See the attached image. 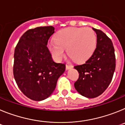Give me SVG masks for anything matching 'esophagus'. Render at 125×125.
Segmentation results:
<instances>
[{
  "mask_svg": "<svg viewBox=\"0 0 125 125\" xmlns=\"http://www.w3.org/2000/svg\"><path fill=\"white\" fill-rule=\"evenodd\" d=\"M72 68H73V66L72 65H69V64H67V65H66V69H67V70L72 69Z\"/></svg>",
  "mask_w": 125,
  "mask_h": 125,
  "instance_id": "1",
  "label": "esophagus"
}]
</instances>
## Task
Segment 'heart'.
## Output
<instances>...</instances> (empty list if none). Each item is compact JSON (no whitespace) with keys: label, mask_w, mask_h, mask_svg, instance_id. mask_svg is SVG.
Listing matches in <instances>:
<instances>
[{"label":"heart","mask_w":125,"mask_h":125,"mask_svg":"<svg viewBox=\"0 0 125 125\" xmlns=\"http://www.w3.org/2000/svg\"><path fill=\"white\" fill-rule=\"evenodd\" d=\"M97 37L89 28H67L56 32L55 41L48 44V48L55 60L60 61L65 53L76 62L86 61L94 53Z\"/></svg>","instance_id":"1"}]
</instances>
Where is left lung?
Returning <instances> with one entry per match:
<instances>
[{
	"label": "left lung",
	"instance_id": "1",
	"mask_svg": "<svg viewBox=\"0 0 125 125\" xmlns=\"http://www.w3.org/2000/svg\"><path fill=\"white\" fill-rule=\"evenodd\" d=\"M97 35V44L93 55L85 63L75 66L79 73L74 87L87 98H94L104 93L111 82L116 67L115 49L105 33L93 28Z\"/></svg>",
	"mask_w": 125,
	"mask_h": 125
}]
</instances>
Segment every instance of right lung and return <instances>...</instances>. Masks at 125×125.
Here are the masks:
<instances>
[{"label":"right lung","instance_id":"right-lung-1","mask_svg":"<svg viewBox=\"0 0 125 125\" xmlns=\"http://www.w3.org/2000/svg\"><path fill=\"white\" fill-rule=\"evenodd\" d=\"M53 26L38 27L25 32L15 48L13 73L17 86L28 98L36 101L50 96L65 64L53 60L47 47Z\"/></svg>","mask_w":125,"mask_h":125}]
</instances>
